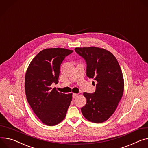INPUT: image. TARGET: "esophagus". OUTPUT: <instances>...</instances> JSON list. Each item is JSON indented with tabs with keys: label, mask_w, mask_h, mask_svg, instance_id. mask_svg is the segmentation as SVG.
I'll list each match as a JSON object with an SVG mask.
<instances>
[{
	"label": "esophagus",
	"mask_w": 148,
	"mask_h": 148,
	"mask_svg": "<svg viewBox=\"0 0 148 148\" xmlns=\"http://www.w3.org/2000/svg\"><path fill=\"white\" fill-rule=\"evenodd\" d=\"M77 95H78V94H77L73 93V98H76V97H77Z\"/></svg>",
	"instance_id": "esophagus-1"
}]
</instances>
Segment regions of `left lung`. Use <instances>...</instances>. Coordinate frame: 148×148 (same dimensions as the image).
<instances>
[{
  "label": "left lung",
  "instance_id": "left-lung-1",
  "mask_svg": "<svg viewBox=\"0 0 148 148\" xmlns=\"http://www.w3.org/2000/svg\"><path fill=\"white\" fill-rule=\"evenodd\" d=\"M75 50L86 62L87 76L97 81L94 93H84L86 103L81 108L82 114L89 121L104 122L114 112L123 94L124 83L119 63L103 48L76 47Z\"/></svg>",
  "mask_w": 148,
  "mask_h": 148
}]
</instances>
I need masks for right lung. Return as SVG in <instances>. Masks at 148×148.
Segmentation results:
<instances>
[{"mask_svg":"<svg viewBox=\"0 0 148 148\" xmlns=\"http://www.w3.org/2000/svg\"><path fill=\"white\" fill-rule=\"evenodd\" d=\"M73 51L63 48L44 49L27 68L25 90L28 103L38 118L49 126L64 120L72 99V93L59 92L51 85L58 83L60 65Z\"/></svg>","mask_w":148,"mask_h":148,"instance_id":"obj_1","label":"right lung"}]
</instances>
